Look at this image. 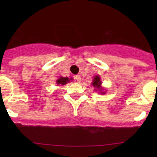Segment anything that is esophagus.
I'll return each mask as SVG.
<instances>
[{"label": "esophagus", "instance_id": "34e87169", "mask_svg": "<svg viewBox=\"0 0 157 157\" xmlns=\"http://www.w3.org/2000/svg\"><path fill=\"white\" fill-rule=\"evenodd\" d=\"M75 79L77 82H80V80H81V77H80V75H76Z\"/></svg>", "mask_w": 157, "mask_h": 157}]
</instances>
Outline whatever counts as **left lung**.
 I'll return each mask as SVG.
<instances>
[{
    "instance_id": "1",
    "label": "left lung",
    "mask_w": 157,
    "mask_h": 157,
    "mask_svg": "<svg viewBox=\"0 0 157 157\" xmlns=\"http://www.w3.org/2000/svg\"><path fill=\"white\" fill-rule=\"evenodd\" d=\"M92 84L94 86L95 88L97 89L98 91H99V93L101 94H105V92H103V89L101 87V84H102V82H101L100 77L99 75L96 76V77L93 78V82H92Z\"/></svg>"
}]
</instances>
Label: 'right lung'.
<instances>
[{
  "label": "right lung",
  "instance_id": "1",
  "mask_svg": "<svg viewBox=\"0 0 157 157\" xmlns=\"http://www.w3.org/2000/svg\"><path fill=\"white\" fill-rule=\"evenodd\" d=\"M73 79L71 78H68V77H60L57 80L56 83L58 85H65L66 83H70L71 80H72Z\"/></svg>",
  "mask_w": 157,
  "mask_h": 157
}]
</instances>
